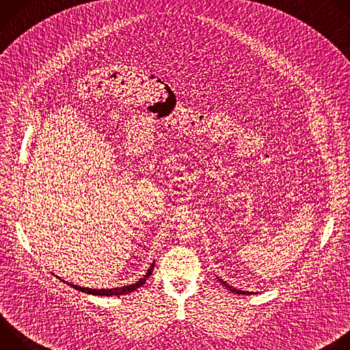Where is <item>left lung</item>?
Returning a JSON list of instances; mask_svg holds the SVG:
<instances>
[{
	"instance_id": "8db88e82",
	"label": "left lung",
	"mask_w": 350,
	"mask_h": 350,
	"mask_svg": "<svg viewBox=\"0 0 350 350\" xmlns=\"http://www.w3.org/2000/svg\"><path fill=\"white\" fill-rule=\"evenodd\" d=\"M221 284H223V285H226V288H228L231 292H234V293H238V295H249V293H252V292H245V291H239V289H235L234 286L228 285L226 281H221Z\"/></svg>"
}]
</instances>
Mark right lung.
<instances>
[{"label":"right lung","instance_id":"add662e5","mask_svg":"<svg viewBox=\"0 0 350 350\" xmlns=\"http://www.w3.org/2000/svg\"><path fill=\"white\" fill-rule=\"evenodd\" d=\"M154 266H155V263L151 265V267H149L146 274L142 278H139L137 282H134L131 285H126V286H118V288H109V289H91V288H84V286H79V285H75V284H70V285H72V288H75L77 291H81V292H85V293H91V295H99V296H116L118 295V296H120V295H126V293L134 292L137 288H139L142 284H145L146 278L152 274Z\"/></svg>","mask_w":350,"mask_h":350}]
</instances>
